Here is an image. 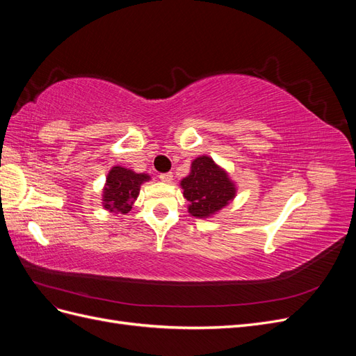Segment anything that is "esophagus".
Segmentation results:
<instances>
[{
    "instance_id": "34e87169",
    "label": "esophagus",
    "mask_w": 356,
    "mask_h": 356,
    "mask_svg": "<svg viewBox=\"0 0 356 356\" xmlns=\"http://www.w3.org/2000/svg\"><path fill=\"white\" fill-rule=\"evenodd\" d=\"M159 178L166 182V184H169V182H172V179H174V175H172V172H166V174H160Z\"/></svg>"
}]
</instances>
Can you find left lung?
<instances>
[{"label": "left lung", "mask_w": 356, "mask_h": 356, "mask_svg": "<svg viewBox=\"0 0 356 356\" xmlns=\"http://www.w3.org/2000/svg\"><path fill=\"white\" fill-rule=\"evenodd\" d=\"M182 195L190 202L188 212L196 218H209L236 197V184L227 170L209 156L191 161L190 174L181 179Z\"/></svg>", "instance_id": "1"}]
</instances>
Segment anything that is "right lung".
Wrapping results in <instances>:
<instances>
[{
  "label": "right lung",
  "instance_id": "obj_1",
  "mask_svg": "<svg viewBox=\"0 0 356 356\" xmlns=\"http://www.w3.org/2000/svg\"><path fill=\"white\" fill-rule=\"evenodd\" d=\"M149 179L152 177L148 174H136L132 169L113 166L102 190V207L110 212L126 215L138 199L141 186Z\"/></svg>",
  "mask_w": 356,
  "mask_h": 356
}]
</instances>
